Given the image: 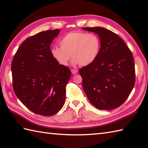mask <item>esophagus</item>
Returning <instances> with one entry per match:
<instances>
[{
  "mask_svg": "<svg viewBox=\"0 0 148 148\" xmlns=\"http://www.w3.org/2000/svg\"><path fill=\"white\" fill-rule=\"evenodd\" d=\"M71 72L73 74H76L78 72V70H77V69H71Z\"/></svg>",
  "mask_w": 148,
  "mask_h": 148,
  "instance_id": "34e87169",
  "label": "esophagus"
}]
</instances>
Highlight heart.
<instances>
[{
  "label": "heart",
  "mask_w": 148,
  "mask_h": 148,
  "mask_svg": "<svg viewBox=\"0 0 148 148\" xmlns=\"http://www.w3.org/2000/svg\"><path fill=\"white\" fill-rule=\"evenodd\" d=\"M60 46H54L51 53L59 64L67 65L73 57L72 64L88 65L98 56L101 43L95 34L72 32L67 34L60 40Z\"/></svg>",
  "instance_id": "obj_1"
}]
</instances>
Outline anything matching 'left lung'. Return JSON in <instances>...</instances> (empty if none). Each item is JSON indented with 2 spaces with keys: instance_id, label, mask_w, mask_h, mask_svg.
Here are the masks:
<instances>
[{
  "instance_id": "8db88e82",
  "label": "left lung",
  "mask_w": 148,
  "mask_h": 148,
  "mask_svg": "<svg viewBox=\"0 0 148 148\" xmlns=\"http://www.w3.org/2000/svg\"><path fill=\"white\" fill-rule=\"evenodd\" d=\"M99 36L101 47L92 64L79 69L83 88L97 109L111 110L125 102L136 81L134 59L126 44L103 27H84Z\"/></svg>"
}]
</instances>
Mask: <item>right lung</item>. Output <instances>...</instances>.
Instances as JSON below:
<instances>
[{
    "mask_svg": "<svg viewBox=\"0 0 148 148\" xmlns=\"http://www.w3.org/2000/svg\"><path fill=\"white\" fill-rule=\"evenodd\" d=\"M59 29L41 32L27 38L19 47L11 64L12 86L21 103L37 114L57 113L65 101L69 67L53 57L50 45Z\"/></svg>",
    "mask_w": 148,
    "mask_h": 148,
    "instance_id": "obj_1",
    "label": "right lung"
}]
</instances>
